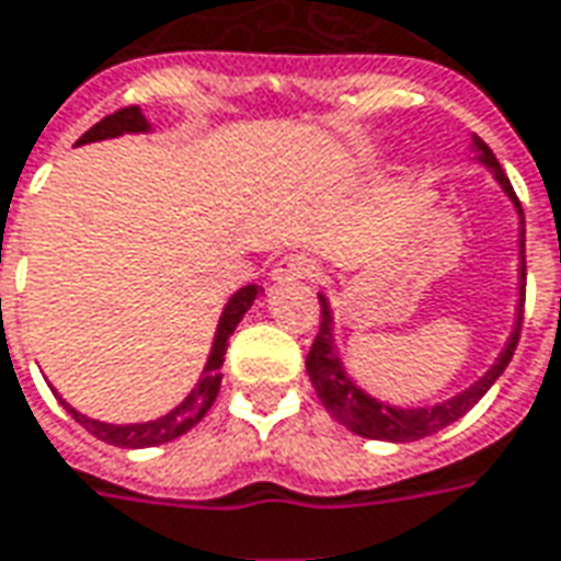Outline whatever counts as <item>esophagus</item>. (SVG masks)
Listing matches in <instances>:
<instances>
[{"mask_svg":"<svg viewBox=\"0 0 561 561\" xmlns=\"http://www.w3.org/2000/svg\"><path fill=\"white\" fill-rule=\"evenodd\" d=\"M316 270L319 264L307 257V254H288V257H282L279 264L273 266V282H300V279H312L316 276Z\"/></svg>","mask_w":561,"mask_h":561,"instance_id":"34e87169","label":"esophagus"}]
</instances>
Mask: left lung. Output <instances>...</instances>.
Masks as SVG:
<instances>
[{
    "label": "left lung",
    "instance_id": "8db88e82",
    "mask_svg": "<svg viewBox=\"0 0 561 561\" xmlns=\"http://www.w3.org/2000/svg\"><path fill=\"white\" fill-rule=\"evenodd\" d=\"M472 150L479 152L476 159L485 165V169L494 174V181L504 186V193L513 199L516 211H519V307H516V329L506 341L504 353L497 356V362L491 365L485 375L479 377L472 383L470 390L457 392L455 399L448 402H439V405H430V409H392V405H383L371 399L368 392L359 390L350 377H346L344 365L334 353V319H331L329 300L319 295V304H322V319H319V331H316V341H312L310 353H307V371H310L312 387H316V396L322 399V405L329 411L331 417L337 424H344L346 430H353L356 436H365V439H383V442H414L424 439V436H433L439 433L448 424L460 421L467 411L491 390V383L497 377L504 375V368L513 359L516 353V344H519L522 334V312H525V217H522L519 196L513 193V184L510 178L501 169V162L494 159V152L489 150V144L482 137H472Z\"/></svg>",
    "mask_w": 561,
    "mask_h": 561
}]
</instances>
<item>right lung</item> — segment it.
Here are the masks:
<instances>
[{
    "mask_svg": "<svg viewBox=\"0 0 561 561\" xmlns=\"http://www.w3.org/2000/svg\"><path fill=\"white\" fill-rule=\"evenodd\" d=\"M150 125L144 119L140 106H125V110H116L113 116H104L98 125H91L85 135L79 137L76 144H91V140H106V137H119L128 135V131H147ZM264 288L261 285H245L239 288L236 295L230 297V304L220 312V325H217L215 346H211V356L205 362V371H202L199 383L193 387V392L186 396L184 402L174 411H169L165 417H156V421H147V424H101V421H91L85 414L67 405L60 399V405L70 411L76 417V424H82L89 430L91 436H98L106 445H116V448H152V445H165V442L184 436L186 430L199 424L205 417V411L215 405L217 390H220V365H224V356H227V344H230L232 331L242 322V316L249 312V307L254 304V297L261 295Z\"/></svg>",
    "mask_w": 561,
    "mask_h": 561,
    "instance_id": "obj_1",
    "label": "right lung"
}]
</instances>
